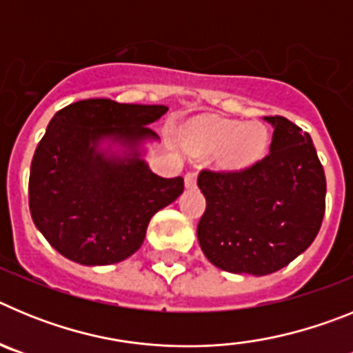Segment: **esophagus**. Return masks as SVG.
I'll return each instance as SVG.
<instances>
[{
  "label": "esophagus",
  "mask_w": 353,
  "mask_h": 353,
  "mask_svg": "<svg viewBox=\"0 0 353 353\" xmlns=\"http://www.w3.org/2000/svg\"><path fill=\"white\" fill-rule=\"evenodd\" d=\"M196 179H198V174H196L194 170L187 171V173H185V187H196Z\"/></svg>",
  "instance_id": "34e87169"
}]
</instances>
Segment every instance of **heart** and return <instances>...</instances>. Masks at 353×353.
<instances>
[{"label":"heart","mask_w":353,"mask_h":353,"mask_svg":"<svg viewBox=\"0 0 353 353\" xmlns=\"http://www.w3.org/2000/svg\"><path fill=\"white\" fill-rule=\"evenodd\" d=\"M187 145L194 154H212L224 148L228 166H244L260 157L267 146V129L260 123L203 118L187 130Z\"/></svg>","instance_id":"1"}]
</instances>
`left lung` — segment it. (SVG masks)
<instances>
[{
    "instance_id": "1",
    "label": "left lung",
    "mask_w": 353,
    "mask_h": 353,
    "mask_svg": "<svg viewBox=\"0 0 353 353\" xmlns=\"http://www.w3.org/2000/svg\"><path fill=\"white\" fill-rule=\"evenodd\" d=\"M274 125L270 152L242 170H201L207 208L198 240L215 267L267 276L313 244L325 214V173L311 136L285 117Z\"/></svg>"
}]
</instances>
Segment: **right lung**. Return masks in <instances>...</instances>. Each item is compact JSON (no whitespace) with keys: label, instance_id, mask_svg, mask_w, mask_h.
Instances as JSON below:
<instances>
[{"label":"right lung","instance_id":"add662e5","mask_svg":"<svg viewBox=\"0 0 353 353\" xmlns=\"http://www.w3.org/2000/svg\"><path fill=\"white\" fill-rule=\"evenodd\" d=\"M166 105L88 99L60 109L31 161L30 212L49 244L81 265H111L141 248L150 219L183 191V179H162L136 145L157 138L148 123ZM113 137L129 158H105L98 141Z\"/></svg>","mask_w":353,"mask_h":353}]
</instances>
